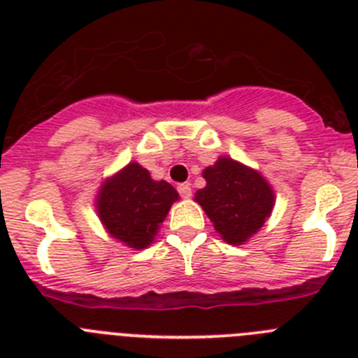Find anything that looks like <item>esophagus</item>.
<instances>
[{
    "instance_id": "34e87169",
    "label": "esophagus",
    "mask_w": 358,
    "mask_h": 358,
    "mask_svg": "<svg viewBox=\"0 0 358 358\" xmlns=\"http://www.w3.org/2000/svg\"><path fill=\"white\" fill-rule=\"evenodd\" d=\"M177 189H179V194H181L182 199H189V197H192V186L186 185V182H185V185L177 186Z\"/></svg>"
}]
</instances>
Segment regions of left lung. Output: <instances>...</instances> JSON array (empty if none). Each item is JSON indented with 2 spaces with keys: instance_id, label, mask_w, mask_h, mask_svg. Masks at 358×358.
<instances>
[{
  "instance_id": "1",
  "label": "left lung",
  "mask_w": 358,
  "mask_h": 358,
  "mask_svg": "<svg viewBox=\"0 0 358 358\" xmlns=\"http://www.w3.org/2000/svg\"><path fill=\"white\" fill-rule=\"evenodd\" d=\"M202 177L206 186L197 189L195 202L210 217L224 242L242 245L273 213L274 189L258 170L220 156L204 169Z\"/></svg>"
}]
</instances>
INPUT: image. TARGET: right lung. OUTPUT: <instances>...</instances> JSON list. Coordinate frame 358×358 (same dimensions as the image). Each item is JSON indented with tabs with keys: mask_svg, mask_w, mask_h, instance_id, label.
Segmentation results:
<instances>
[{
	"mask_svg": "<svg viewBox=\"0 0 358 358\" xmlns=\"http://www.w3.org/2000/svg\"><path fill=\"white\" fill-rule=\"evenodd\" d=\"M179 194L170 182L154 181L140 163L107 177L94 199L98 218L110 236L127 248H148Z\"/></svg>",
	"mask_w": 358,
	"mask_h": 358,
	"instance_id": "obj_1",
	"label": "right lung"
}]
</instances>
